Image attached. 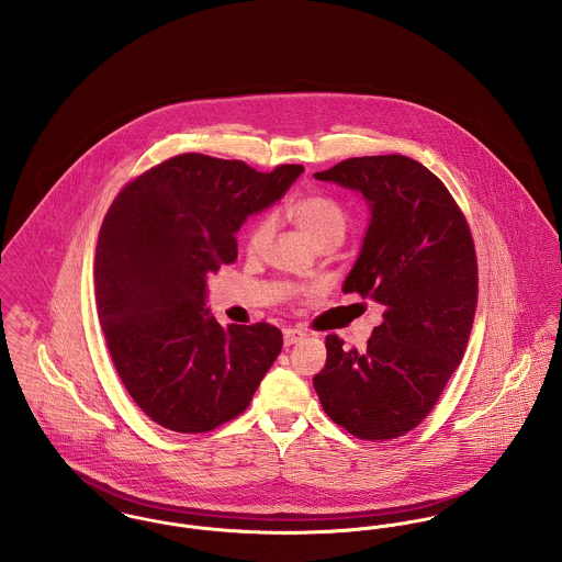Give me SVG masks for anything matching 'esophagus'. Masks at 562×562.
<instances>
[{"label": "esophagus", "instance_id": "1", "mask_svg": "<svg viewBox=\"0 0 562 562\" xmlns=\"http://www.w3.org/2000/svg\"><path fill=\"white\" fill-rule=\"evenodd\" d=\"M303 337H305V330H301V328H283V341H285V346H292V344L301 341Z\"/></svg>", "mask_w": 562, "mask_h": 562}]
</instances>
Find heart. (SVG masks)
Here are the masks:
<instances>
[{
    "label": "heart",
    "instance_id": "obj_1",
    "mask_svg": "<svg viewBox=\"0 0 562 562\" xmlns=\"http://www.w3.org/2000/svg\"><path fill=\"white\" fill-rule=\"evenodd\" d=\"M288 218L299 227V232L312 241L316 248L328 250L339 246L350 227V216L344 205L326 194H307L294 201L288 207ZM274 236V221L270 216H261L252 223L246 236V252L250 257L261 255ZM281 292L288 296H305L314 290L296 283H281Z\"/></svg>",
    "mask_w": 562,
    "mask_h": 562
}]
</instances>
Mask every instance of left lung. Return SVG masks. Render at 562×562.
<instances>
[{"mask_svg": "<svg viewBox=\"0 0 562 562\" xmlns=\"http://www.w3.org/2000/svg\"><path fill=\"white\" fill-rule=\"evenodd\" d=\"M314 177L370 203L344 292L383 305L363 350L326 335L314 387L324 413L350 435L390 441L426 419L465 355L479 303L474 238L443 181L406 156L350 158Z\"/></svg>", "mask_w": 562, "mask_h": 562, "instance_id": "obj_1", "label": "left lung"}]
</instances>
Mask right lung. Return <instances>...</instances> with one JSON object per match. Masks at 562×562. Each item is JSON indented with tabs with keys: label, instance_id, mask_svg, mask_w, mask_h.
Here are the masks:
<instances>
[{
	"label": "right lung",
	"instance_id": "right-lung-1",
	"mask_svg": "<svg viewBox=\"0 0 562 562\" xmlns=\"http://www.w3.org/2000/svg\"><path fill=\"white\" fill-rule=\"evenodd\" d=\"M303 172L181 154L138 175L112 201L97 241L94 299L112 363L156 424L207 432L238 417L281 352L268 322L221 326L205 277L238 259L246 216Z\"/></svg>",
	"mask_w": 562,
	"mask_h": 562
}]
</instances>
